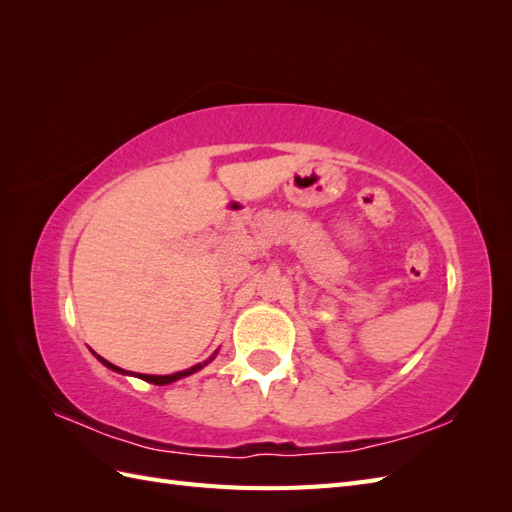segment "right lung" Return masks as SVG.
<instances>
[{
    "label": "right lung",
    "instance_id": "1",
    "mask_svg": "<svg viewBox=\"0 0 512 512\" xmlns=\"http://www.w3.org/2000/svg\"><path fill=\"white\" fill-rule=\"evenodd\" d=\"M98 359H100V363H104L108 369L119 371V374H130V371H126V369H121V367H117V365H113V363H108L106 359H102V356H98ZM211 359H213V356H211ZM211 359H209V361H211ZM209 361H205V363H198V365H194V367H190V369L177 371V374H170V376H149V374H138V378L145 380V382H151V384H158V386H162V384H170V382H175V380H181V378H185V376L194 374V371L203 369Z\"/></svg>",
    "mask_w": 512,
    "mask_h": 512
}]
</instances>
